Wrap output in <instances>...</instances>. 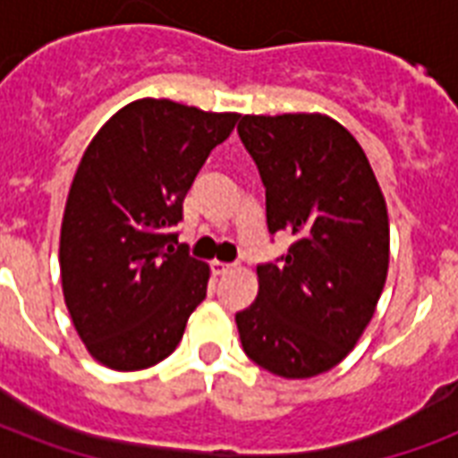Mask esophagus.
<instances>
[{"mask_svg": "<svg viewBox=\"0 0 458 458\" xmlns=\"http://www.w3.org/2000/svg\"><path fill=\"white\" fill-rule=\"evenodd\" d=\"M233 268V264H223V261H211V271L214 276H225Z\"/></svg>", "mask_w": 458, "mask_h": 458, "instance_id": "34e87169", "label": "esophagus"}]
</instances>
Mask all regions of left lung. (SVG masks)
<instances>
[{"instance_id": "left-lung-1", "label": "left lung", "mask_w": 458, "mask_h": 458, "mask_svg": "<svg viewBox=\"0 0 458 458\" xmlns=\"http://www.w3.org/2000/svg\"><path fill=\"white\" fill-rule=\"evenodd\" d=\"M266 187L268 233L293 244L257 266V301L235 316L244 354L273 376L313 377L349 354L390 264L387 208L369 158L333 118L242 116Z\"/></svg>"}]
</instances>
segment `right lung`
<instances>
[{"mask_svg":"<svg viewBox=\"0 0 458 458\" xmlns=\"http://www.w3.org/2000/svg\"><path fill=\"white\" fill-rule=\"evenodd\" d=\"M237 114L140 99L106 121L75 171L61 223V285L97 361L142 370L173 354L207 297L208 266L179 250L182 201Z\"/></svg>","mask_w":458,"mask_h":458,"instance_id":"add662e5","label":"right lung"}]
</instances>
